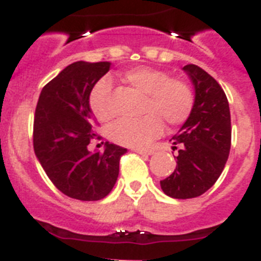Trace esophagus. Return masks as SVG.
<instances>
[{
	"label": "esophagus",
	"mask_w": 261,
	"mask_h": 261,
	"mask_svg": "<svg viewBox=\"0 0 261 261\" xmlns=\"http://www.w3.org/2000/svg\"><path fill=\"white\" fill-rule=\"evenodd\" d=\"M133 152L139 153V154H152L153 150H145V149H133Z\"/></svg>",
	"instance_id": "esophagus-1"
}]
</instances>
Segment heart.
Returning a JSON list of instances; mask_svg holds the SVG:
<instances>
[{
	"label": "heart",
	"mask_w": 261,
	"mask_h": 261,
	"mask_svg": "<svg viewBox=\"0 0 261 261\" xmlns=\"http://www.w3.org/2000/svg\"><path fill=\"white\" fill-rule=\"evenodd\" d=\"M121 80L130 88L144 95L140 119H124L109 128V139L129 148H144L162 132V121L169 126L184 124L189 119L194 95L185 80L170 77L166 71L153 67H136L121 75ZM111 87L106 79L99 80L88 96L93 116L100 121L113 117L109 104Z\"/></svg>",
	"instance_id": "1"
}]
</instances>
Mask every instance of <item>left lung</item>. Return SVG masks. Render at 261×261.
Segmentation results:
<instances>
[{"mask_svg": "<svg viewBox=\"0 0 261 261\" xmlns=\"http://www.w3.org/2000/svg\"><path fill=\"white\" fill-rule=\"evenodd\" d=\"M184 71L194 84V107L171 139L173 149L178 148L177 166L160 182L165 194L175 199L206 193L222 174L231 148L230 107L224 91L195 64L185 66Z\"/></svg>", "mask_w": 261, "mask_h": 261, "instance_id": "1", "label": "left lung"}]
</instances>
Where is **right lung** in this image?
Here are the masks:
<instances>
[{
	"mask_svg": "<svg viewBox=\"0 0 261 261\" xmlns=\"http://www.w3.org/2000/svg\"><path fill=\"white\" fill-rule=\"evenodd\" d=\"M109 67V62L82 61L67 66L42 88L35 108V155L55 188L73 199L107 197L119 177L120 158L126 153L109 142L104 152L91 153L87 148L97 137L88 96Z\"/></svg>",
	"mask_w": 261,
	"mask_h": 261,
	"instance_id": "obj_1",
	"label": "right lung"
}]
</instances>
